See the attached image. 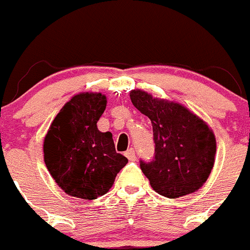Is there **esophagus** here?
Returning <instances> with one entry per match:
<instances>
[{"label":"esophagus","mask_w":250,"mask_h":250,"mask_svg":"<svg viewBox=\"0 0 250 250\" xmlns=\"http://www.w3.org/2000/svg\"><path fill=\"white\" fill-rule=\"evenodd\" d=\"M125 156H126L127 159H129L130 161H134L136 159V155H135V150L132 149V147H130V149H127L126 151H125Z\"/></svg>","instance_id":"34e87169"}]
</instances>
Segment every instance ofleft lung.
Returning a JSON list of instances; mask_svg holds the SVG:
<instances>
[{
    "mask_svg": "<svg viewBox=\"0 0 250 250\" xmlns=\"http://www.w3.org/2000/svg\"><path fill=\"white\" fill-rule=\"evenodd\" d=\"M130 99L152 125L155 156L150 163L140 161L152 189L170 199L200 189L215 161L211 127L182 104L155 98L144 90H131Z\"/></svg>",
    "mask_w": 250,
    "mask_h": 250,
    "instance_id": "8db88e82",
    "label": "left lung"
}]
</instances>
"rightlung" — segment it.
<instances>
[{
  "label": "right lung",
  "instance_id": "add662e5",
  "mask_svg": "<svg viewBox=\"0 0 250 250\" xmlns=\"http://www.w3.org/2000/svg\"><path fill=\"white\" fill-rule=\"evenodd\" d=\"M106 104L101 92L75 95L55 116L43 140L46 167L75 198L92 200L106 194L127 163L115 150L111 132H101L96 125Z\"/></svg>",
  "mask_w": 250,
  "mask_h": 250
}]
</instances>
